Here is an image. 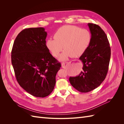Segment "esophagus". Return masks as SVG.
Instances as JSON below:
<instances>
[{
    "instance_id": "34e87169",
    "label": "esophagus",
    "mask_w": 124,
    "mask_h": 124,
    "mask_svg": "<svg viewBox=\"0 0 124 124\" xmlns=\"http://www.w3.org/2000/svg\"><path fill=\"white\" fill-rule=\"evenodd\" d=\"M62 67L63 68H65V63L64 62H62Z\"/></svg>"
}]
</instances>
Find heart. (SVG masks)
<instances>
[{
	"label": "heart",
	"mask_w": 124,
	"mask_h": 124,
	"mask_svg": "<svg viewBox=\"0 0 124 124\" xmlns=\"http://www.w3.org/2000/svg\"><path fill=\"white\" fill-rule=\"evenodd\" d=\"M54 39L46 41V47L54 57H58L63 49L66 50L59 57L65 61L68 57H78L87 50L92 36L88 30L74 25H65L59 28L54 35Z\"/></svg>",
	"instance_id": "heart-1"
}]
</instances>
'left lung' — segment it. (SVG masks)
Returning <instances> with one entry per match:
<instances>
[{
    "instance_id": "left-lung-1",
    "label": "left lung",
    "mask_w": 124,
    "mask_h": 124,
    "mask_svg": "<svg viewBox=\"0 0 124 124\" xmlns=\"http://www.w3.org/2000/svg\"><path fill=\"white\" fill-rule=\"evenodd\" d=\"M92 39L89 46L79 59L83 71L76 77H70V83L82 93L97 88L106 77L111 57V48L107 36L99 26L88 23Z\"/></svg>"
}]
</instances>
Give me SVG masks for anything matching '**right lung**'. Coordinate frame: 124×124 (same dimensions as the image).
<instances>
[{"label": "right lung", "instance_id": "1", "mask_svg": "<svg viewBox=\"0 0 124 124\" xmlns=\"http://www.w3.org/2000/svg\"><path fill=\"white\" fill-rule=\"evenodd\" d=\"M46 36L43 27L25 29L14 40L11 52L18 84L31 95L41 98L53 92L61 67L46 47Z\"/></svg>", "mask_w": 124, "mask_h": 124}]
</instances>
